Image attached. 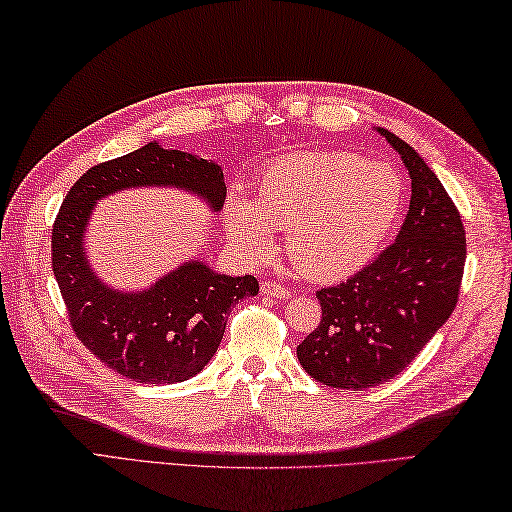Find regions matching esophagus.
I'll return each instance as SVG.
<instances>
[{
	"instance_id": "obj_1",
	"label": "esophagus",
	"mask_w": 512,
	"mask_h": 512,
	"mask_svg": "<svg viewBox=\"0 0 512 512\" xmlns=\"http://www.w3.org/2000/svg\"><path fill=\"white\" fill-rule=\"evenodd\" d=\"M260 291H263L265 296H271V298H283V300L291 296V291H289V289H285L283 285L271 283V280H265V283H260Z\"/></svg>"
}]
</instances>
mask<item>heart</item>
Returning <instances> with one entry per match:
<instances>
[{
    "label": "heart",
    "mask_w": 512,
    "mask_h": 512,
    "mask_svg": "<svg viewBox=\"0 0 512 512\" xmlns=\"http://www.w3.org/2000/svg\"><path fill=\"white\" fill-rule=\"evenodd\" d=\"M404 203L402 174L351 152H300L269 165L256 203L234 194L225 227L249 260L274 249V227L302 274L320 283L356 274L380 252Z\"/></svg>",
    "instance_id": "b5f03b06"
}]
</instances>
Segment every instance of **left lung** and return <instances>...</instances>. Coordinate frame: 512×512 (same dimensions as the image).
Here are the masks:
<instances>
[{
  "mask_svg": "<svg viewBox=\"0 0 512 512\" xmlns=\"http://www.w3.org/2000/svg\"><path fill=\"white\" fill-rule=\"evenodd\" d=\"M411 176V203L395 243L347 283L320 289L322 320L298 344L311 378L362 391L389 382L424 349L460 294L466 234L435 172L409 143L375 128Z\"/></svg>",
  "mask_w": 512,
  "mask_h": 512,
  "instance_id": "obj_1",
  "label": "left lung"
}]
</instances>
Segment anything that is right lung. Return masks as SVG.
I'll return each mask as SVG.
<instances>
[{"mask_svg":"<svg viewBox=\"0 0 512 512\" xmlns=\"http://www.w3.org/2000/svg\"><path fill=\"white\" fill-rule=\"evenodd\" d=\"M139 187H174L198 196L210 212L225 203V174L216 161L150 141L90 168L70 187L52 227V271L72 329L95 356L123 378L174 384L194 378L214 358L227 316L256 296L254 276L218 274L198 258L174 267L148 289L108 285L90 263L86 234L103 198Z\"/></svg>","mask_w":512,"mask_h":512,"instance_id":"obj_1","label":"right lung"}]
</instances>
